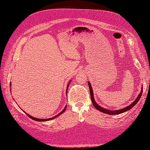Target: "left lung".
<instances>
[{
	"instance_id": "1",
	"label": "left lung",
	"mask_w": 150,
	"mask_h": 150,
	"mask_svg": "<svg viewBox=\"0 0 150 150\" xmlns=\"http://www.w3.org/2000/svg\"><path fill=\"white\" fill-rule=\"evenodd\" d=\"M88 85H89V90H90V94H91V101L93 103V106L96 108L98 110H99V111H101L102 112L104 113H106V114L108 115H120L121 114L122 112H125L127 111H128L129 110H131V108H132L134 106H135V104H137L138 101L139 100V99L142 96V93H143V87L142 88V90H141V92L139 93V94L138 95V96L137 98V99H135V101H133V103H131L130 105H129L128 106H127L126 108H124L122 109H121V110H115V111H112V110H106L105 108H103L101 106H100L99 105H98V103H96V102L94 100V95H93V89L91 87V85L90 83L88 82Z\"/></svg>"
}]
</instances>
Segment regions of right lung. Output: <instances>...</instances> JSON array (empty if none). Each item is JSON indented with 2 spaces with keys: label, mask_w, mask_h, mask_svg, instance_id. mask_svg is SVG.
<instances>
[{
  "label": "right lung",
  "mask_w": 150,
  "mask_h": 150,
  "mask_svg": "<svg viewBox=\"0 0 150 150\" xmlns=\"http://www.w3.org/2000/svg\"><path fill=\"white\" fill-rule=\"evenodd\" d=\"M70 83H71V81H69V83H68V84L67 85V89H66V93H67V89H68V88H69V84H70ZM10 86H11V83H10ZM66 106L64 108V110H63L61 112H59V113L58 115H56L55 116H54V117H51V118H47V119H39V118H35V117H33V116H30L29 115H28V113L27 112H25V111H24L25 114L28 115L30 118H31V119H33V120H35V121H50V120H52V119H54V118H56V117H57V116H59V115H61L62 113H63L64 112V111H65V110H66Z\"/></svg>",
  "instance_id": "obj_1"
}]
</instances>
